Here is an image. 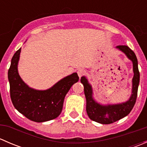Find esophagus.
<instances>
[{"instance_id": "obj_1", "label": "esophagus", "mask_w": 147, "mask_h": 147, "mask_svg": "<svg viewBox=\"0 0 147 147\" xmlns=\"http://www.w3.org/2000/svg\"><path fill=\"white\" fill-rule=\"evenodd\" d=\"M85 73H86L85 70L83 69H80L78 70V76H79L80 78L81 77H82Z\"/></svg>"}]
</instances>
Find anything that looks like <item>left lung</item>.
Listing matches in <instances>:
<instances>
[{"label":"left lung","mask_w":147,"mask_h":147,"mask_svg":"<svg viewBox=\"0 0 147 147\" xmlns=\"http://www.w3.org/2000/svg\"><path fill=\"white\" fill-rule=\"evenodd\" d=\"M117 50L125 54L127 58L132 62L134 76L132 78L131 94L127 101L118 104L102 105L96 101L93 97V90L85 76L81 78V83L84 85V95L86 97V111L90 119L102 124H109L118 121L127 116L134 106L137 97L139 84V72L138 61L134 52L126 45L117 46Z\"/></svg>","instance_id":"left-lung-1"}]
</instances>
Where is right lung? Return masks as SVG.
Segmentation results:
<instances>
[{"instance_id": "add662e5", "label": "right lung", "mask_w": 147, "mask_h": 147, "mask_svg": "<svg viewBox=\"0 0 147 147\" xmlns=\"http://www.w3.org/2000/svg\"><path fill=\"white\" fill-rule=\"evenodd\" d=\"M21 48L13 55L8 69L10 98L13 106L28 119L44 122L57 118L63 109L65 95L79 80L77 72L59 80L50 88L38 90L29 87L19 75L18 65Z\"/></svg>"}]
</instances>
